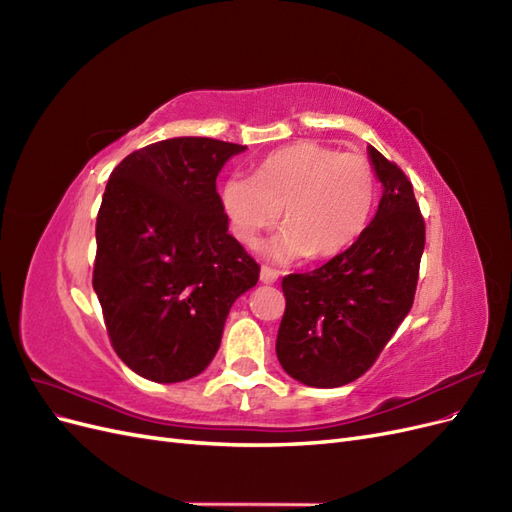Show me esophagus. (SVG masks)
<instances>
[{"label": "esophagus", "instance_id": "obj_1", "mask_svg": "<svg viewBox=\"0 0 512 512\" xmlns=\"http://www.w3.org/2000/svg\"><path fill=\"white\" fill-rule=\"evenodd\" d=\"M277 277H280V271H275V269H271L267 265L260 269V282L262 284H275Z\"/></svg>", "mask_w": 512, "mask_h": 512}]
</instances>
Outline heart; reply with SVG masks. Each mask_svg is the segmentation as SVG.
Returning a JSON list of instances; mask_svg holds the SVG:
<instances>
[{"label": "heart", "mask_w": 512, "mask_h": 512, "mask_svg": "<svg viewBox=\"0 0 512 512\" xmlns=\"http://www.w3.org/2000/svg\"><path fill=\"white\" fill-rule=\"evenodd\" d=\"M376 194V168L361 153L301 141L269 153L254 179H226L222 207L245 245H256L282 209L284 230L267 247L275 260L329 258L365 230Z\"/></svg>", "instance_id": "obj_1"}]
</instances>
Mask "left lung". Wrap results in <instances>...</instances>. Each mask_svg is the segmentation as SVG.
<instances>
[{"instance_id":"8db88e82","label":"left lung","mask_w":512,"mask_h":512,"mask_svg":"<svg viewBox=\"0 0 512 512\" xmlns=\"http://www.w3.org/2000/svg\"><path fill=\"white\" fill-rule=\"evenodd\" d=\"M369 158L384 185L376 218L346 252L282 280L277 359L288 376L316 389L361 378L414 303L425 220L404 170L376 147Z\"/></svg>"}]
</instances>
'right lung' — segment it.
Masks as SVG:
<instances>
[{"label": "right lung", "instance_id": "right-lung-1", "mask_svg": "<svg viewBox=\"0 0 512 512\" xmlns=\"http://www.w3.org/2000/svg\"><path fill=\"white\" fill-rule=\"evenodd\" d=\"M243 145L179 136L111 173L96 220L94 290L119 359L153 382L198 376L260 267L228 235L215 179Z\"/></svg>", "mask_w": 512, "mask_h": 512}]
</instances>
